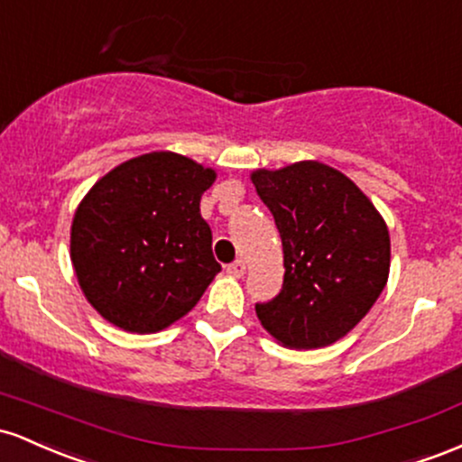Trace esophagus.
<instances>
[{"instance_id":"1","label":"esophagus","mask_w":462,"mask_h":462,"mask_svg":"<svg viewBox=\"0 0 462 462\" xmlns=\"http://www.w3.org/2000/svg\"><path fill=\"white\" fill-rule=\"evenodd\" d=\"M226 273L233 274V277H242V274L246 273V263L242 262V259H236V262L226 266Z\"/></svg>"}]
</instances>
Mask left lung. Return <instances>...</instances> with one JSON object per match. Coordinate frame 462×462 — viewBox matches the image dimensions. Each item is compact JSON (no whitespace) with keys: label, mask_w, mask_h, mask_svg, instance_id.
Returning <instances> with one entry per match:
<instances>
[{"label":"left lung","mask_w":462,"mask_h":462,"mask_svg":"<svg viewBox=\"0 0 462 462\" xmlns=\"http://www.w3.org/2000/svg\"><path fill=\"white\" fill-rule=\"evenodd\" d=\"M283 246V286L255 303L279 343L316 349L343 338L386 286L388 229L373 203L343 172L319 162L253 172Z\"/></svg>","instance_id":"8db88e82"}]
</instances>
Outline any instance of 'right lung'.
I'll list each match as a JSON object with an SVG mask.
<instances>
[{"label":"right lung","instance_id":"1","mask_svg":"<svg viewBox=\"0 0 462 462\" xmlns=\"http://www.w3.org/2000/svg\"><path fill=\"white\" fill-rule=\"evenodd\" d=\"M214 179L183 154L150 152L117 165L85 196L71 225V262L108 323L152 334L199 303L220 273L200 216Z\"/></svg>","mask_w":462,"mask_h":462}]
</instances>
